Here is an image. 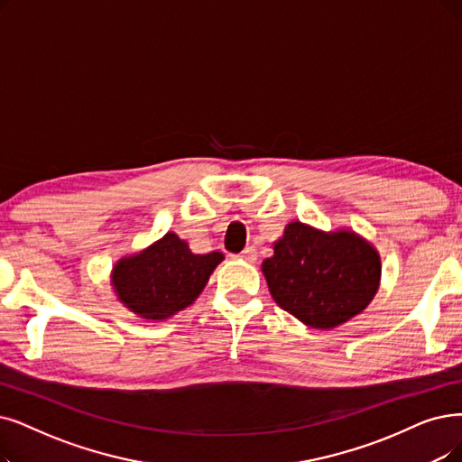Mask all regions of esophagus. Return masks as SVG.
Instances as JSON below:
<instances>
[{"label": "esophagus", "instance_id": "1", "mask_svg": "<svg viewBox=\"0 0 462 462\" xmlns=\"http://www.w3.org/2000/svg\"><path fill=\"white\" fill-rule=\"evenodd\" d=\"M238 257H241V260H245V262H248V263H254L257 260V252H255L254 246H246Z\"/></svg>", "mask_w": 462, "mask_h": 462}]
</instances>
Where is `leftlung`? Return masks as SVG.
Instances as JSON below:
<instances>
[{
  "label": "left lung",
  "mask_w": 462,
  "mask_h": 462,
  "mask_svg": "<svg viewBox=\"0 0 462 462\" xmlns=\"http://www.w3.org/2000/svg\"><path fill=\"white\" fill-rule=\"evenodd\" d=\"M262 263L273 300L305 326L331 329L370 305L381 281L379 252L348 229L324 233L291 221Z\"/></svg>",
  "instance_id": "left-lung-1"
}]
</instances>
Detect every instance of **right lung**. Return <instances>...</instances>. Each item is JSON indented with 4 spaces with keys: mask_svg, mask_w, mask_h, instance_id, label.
I'll return each instance as SVG.
<instances>
[{
    "mask_svg": "<svg viewBox=\"0 0 462 462\" xmlns=\"http://www.w3.org/2000/svg\"><path fill=\"white\" fill-rule=\"evenodd\" d=\"M221 260V252L193 254L176 233H167L140 254L121 257L112 284L134 315L164 320L199 298Z\"/></svg>",
    "mask_w": 462,
    "mask_h": 462,
    "instance_id": "right-lung-1",
    "label": "right lung"
}]
</instances>
